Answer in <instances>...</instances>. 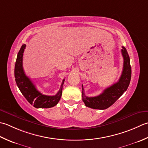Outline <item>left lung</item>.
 Instances as JSON below:
<instances>
[{"mask_svg": "<svg viewBox=\"0 0 148 148\" xmlns=\"http://www.w3.org/2000/svg\"><path fill=\"white\" fill-rule=\"evenodd\" d=\"M123 69L118 82L105 89L103 92L95 97H88L84 93L82 85V100L86 107L94 109L104 110L110 107L119 98L129 86L132 76L130 60L126 49L122 47Z\"/></svg>", "mask_w": 148, "mask_h": 148, "instance_id": "left-lung-1", "label": "left lung"}]
</instances>
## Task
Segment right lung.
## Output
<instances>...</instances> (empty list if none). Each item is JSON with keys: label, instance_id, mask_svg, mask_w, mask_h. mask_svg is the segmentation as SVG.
I'll return each instance as SVG.
<instances>
[{"label": "right lung", "instance_id": "right-lung-1", "mask_svg": "<svg viewBox=\"0 0 148 148\" xmlns=\"http://www.w3.org/2000/svg\"><path fill=\"white\" fill-rule=\"evenodd\" d=\"M25 47V45H23L21 47L15 62L14 77L17 86L29 103L34 107L37 108L53 107L58 103L61 99L64 79L62 80L59 91L56 95H44L38 91L34 84L25 74L23 69V55Z\"/></svg>", "mask_w": 148, "mask_h": 148}]
</instances>
